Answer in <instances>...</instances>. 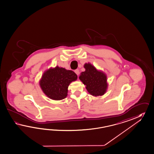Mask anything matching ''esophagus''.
<instances>
[{"instance_id":"obj_1","label":"esophagus","mask_w":154,"mask_h":154,"mask_svg":"<svg viewBox=\"0 0 154 154\" xmlns=\"http://www.w3.org/2000/svg\"><path fill=\"white\" fill-rule=\"evenodd\" d=\"M74 72H75V73H76V74L78 75V76L79 75V73H80V72H79V70L78 69H76V70H75Z\"/></svg>"}]
</instances>
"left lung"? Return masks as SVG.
<instances>
[{
	"mask_svg": "<svg viewBox=\"0 0 154 154\" xmlns=\"http://www.w3.org/2000/svg\"><path fill=\"white\" fill-rule=\"evenodd\" d=\"M84 67L85 71L81 73L79 78L86 85L88 91L94 96L104 94L108 87L106 75L98 71L91 63H85Z\"/></svg>",
	"mask_w": 154,
	"mask_h": 154,
	"instance_id": "1",
	"label": "left lung"
}]
</instances>
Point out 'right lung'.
Masks as SVG:
<instances>
[{
  "instance_id": "1",
  "label": "right lung",
  "mask_w": 154,
  "mask_h": 154,
  "mask_svg": "<svg viewBox=\"0 0 154 154\" xmlns=\"http://www.w3.org/2000/svg\"><path fill=\"white\" fill-rule=\"evenodd\" d=\"M74 71L56 66L44 72L40 80V87L44 93L54 100H62L67 95L70 83L77 79Z\"/></svg>"
}]
</instances>
